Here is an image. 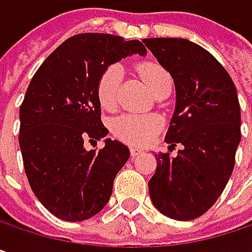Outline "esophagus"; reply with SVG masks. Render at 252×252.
Returning <instances> with one entry per match:
<instances>
[{
    "mask_svg": "<svg viewBox=\"0 0 252 252\" xmlns=\"http://www.w3.org/2000/svg\"><path fill=\"white\" fill-rule=\"evenodd\" d=\"M129 153H131L132 158H135V156H138L141 153V149H138V147H129Z\"/></svg>",
    "mask_w": 252,
    "mask_h": 252,
    "instance_id": "1",
    "label": "esophagus"
}]
</instances>
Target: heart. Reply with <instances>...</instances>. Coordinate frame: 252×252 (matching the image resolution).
<instances>
[{"label":"heart","instance_id":"1","mask_svg":"<svg viewBox=\"0 0 252 252\" xmlns=\"http://www.w3.org/2000/svg\"><path fill=\"white\" fill-rule=\"evenodd\" d=\"M138 74L149 84L152 92L155 93L163 84L172 83L171 74L168 70L155 61L140 63L137 65ZM123 80V68L120 64H112L106 67L99 76L96 84V94L99 103L103 109L112 111L118 103V90ZM162 126L160 118L155 115H132L126 114L120 115L112 121V132L123 141L128 144L143 146L152 141L155 134Z\"/></svg>","mask_w":252,"mask_h":252}]
</instances>
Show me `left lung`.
<instances>
[{
    "instance_id": "obj_1",
    "label": "left lung",
    "mask_w": 252,
    "mask_h": 252,
    "mask_svg": "<svg viewBox=\"0 0 252 252\" xmlns=\"http://www.w3.org/2000/svg\"><path fill=\"white\" fill-rule=\"evenodd\" d=\"M144 45L174 78L176 105L165 141L175 157L156 155L149 181L155 207L175 220L204 215L220 197L241 141V108L225 67L200 45L178 37H150Z\"/></svg>"
}]
</instances>
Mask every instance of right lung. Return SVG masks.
I'll return each mask as SVG.
<instances>
[{"mask_svg":"<svg viewBox=\"0 0 252 252\" xmlns=\"http://www.w3.org/2000/svg\"><path fill=\"white\" fill-rule=\"evenodd\" d=\"M146 52L140 40L80 33L34 73L20 106L19 143L30 188L54 216L81 222L106 206L129 150L111 138L100 150H86L84 141L109 132L100 120L96 84L111 64Z\"/></svg>","mask_w":252,"mask_h":252,"instance_id":"right-lung-1","label":"right lung"}]
</instances>
